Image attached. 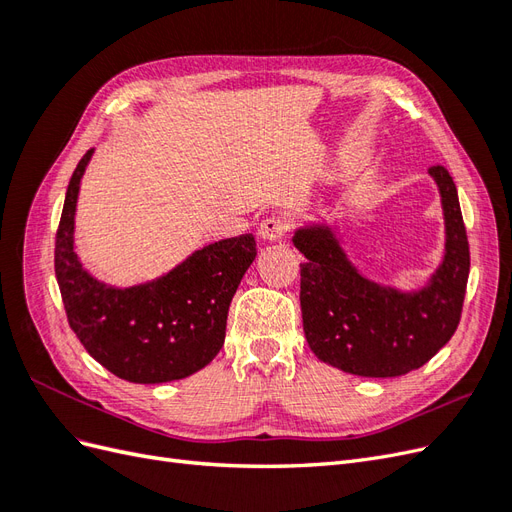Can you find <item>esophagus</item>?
Returning <instances> with one entry per match:
<instances>
[{"mask_svg":"<svg viewBox=\"0 0 512 512\" xmlns=\"http://www.w3.org/2000/svg\"><path fill=\"white\" fill-rule=\"evenodd\" d=\"M290 230V218L284 213H273L267 220H262L260 224V237L267 241H280L286 237V232Z\"/></svg>","mask_w":512,"mask_h":512,"instance_id":"esophagus-1","label":"esophagus"}]
</instances>
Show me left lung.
<instances>
[{
  "instance_id": "left-lung-1",
  "label": "left lung",
  "mask_w": 512,
  "mask_h": 512,
  "mask_svg": "<svg viewBox=\"0 0 512 512\" xmlns=\"http://www.w3.org/2000/svg\"><path fill=\"white\" fill-rule=\"evenodd\" d=\"M444 222L446 254L431 282L399 292L365 280L327 226L294 232L301 262L303 331L312 352L346 374L395 378L423 367L457 331L470 275V245L453 177L431 166Z\"/></svg>"
}]
</instances>
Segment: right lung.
<instances>
[{"label": "right lung", "instance_id": "obj_1", "mask_svg": "<svg viewBox=\"0 0 512 512\" xmlns=\"http://www.w3.org/2000/svg\"><path fill=\"white\" fill-rule=\"evenodd\" d=\"M94 149L76 164L55 237V275L70 329L121 380L160 384L209 365L224 346L232 297L256 258L252 235L211 243L158 280L111 288L74 252V211Z\"/></svg>", "mask_w": 512, "mask_h": 512}]
</instances>
